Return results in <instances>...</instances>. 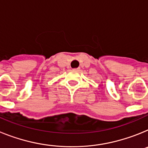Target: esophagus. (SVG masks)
I'll use <instances>...</instances> for the list:
<instances>
[{
  "instance_id": "34e87169",
  "label": "esophagus",
  "mask_w": 148,
  "mask_h": 148,
  "mask_svg": "<svg viewBox=\"0 0 148 148\" xmlns=\"http://www.w3.org/2000/svg\"><path fill=\"white\" fill-rule=\"evenodd\" d=\"M73 70H75V71H78V70H79V68H75V69H73Z\"/></svg>"
}]
</instances>
